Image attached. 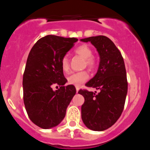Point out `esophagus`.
I'll list each match as a JSON object with an SVG mask.
<instances>
[{
  "instance_id": "obj_1",
  "label": "esophagus",
  "mask_w": 150,
  "mask_h": 150,
  "mask_svg": "<svg viewBox=\"0 0 150 150\" xmlns=\"http://www.w3.org/2000/svg\"><path fill=\"white\" fill-rule=\"evenodd\" d=\"M76 93H77L78 91H79V86H76Z\"/></svg>"
}]
</instances>
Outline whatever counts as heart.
Returning <instances> with one entry per match:
<instances>
[{
  "instance_id": "b5f03b06",
  "label": "heart",
  "mask_w": 150,
  "mask_h": 150,
  "mask_svg": "<svg viewBox=\"0 0 150 150\" xmlns=\"http://www.w3.org/2000/svg\"><path fill=\"white\" fill-rule=\"evenodd\" d=\"M75 52L78 55L86 59V64L89 68L93 69L95 67L96 62L92 57L93 56V51L88 45L83 44L78 46L75 50ZM61 65H62V69L64 72L68 71L70 66H69V59L67 55H64L62 58V61H61ZM88 78H89V75H88V72L80 71V72L74 73V74H71L67 77V81H68L69 84L79 86L86 81Z\"/></svg>"
}]
</instances>
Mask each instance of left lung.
Returning <instances> with one entry per match:
<instances>
[{
	"mask_svg": "<svg viewBox=\"0 0 150 150\" xmlns=\"http://www.w3.org/2000/svg\"><path fill=\"white\" fill-rule=\"evenodd\" d=\"M91 42L100 56L98 70L86 84L100 91L80 89L78 93L85 98L81 116L86 126L92 131H104L119 120L124 109L128 92L126 70L121 52L110 38L105 36L80 40Z\"/></svg>",
	"mask_w": 150,
	"mask_h": 150,
	"instance_id": "obj_1",
	"label": "left lung"
}]
</instances>
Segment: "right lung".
<instances>
[{
  "label": "right lung",
  "instance_id": "obj_1",
  "mask_svg": "<svg viewBox=\"0 0 150 150\" xmlns=\"http://www.w3.org/2000/svg\"><path fill=\"white\" fill-rule=\"evenodd\" d=\"M78 39L47 35L37 41L28 56L23 74V100L28 117L43 129L57 126L76 94L67 82L61 61ZM55 86L59 88L53 90Z\"/></svg>",
  "mask_w": 150,
  "mask_h": 150
}]
</instances>
